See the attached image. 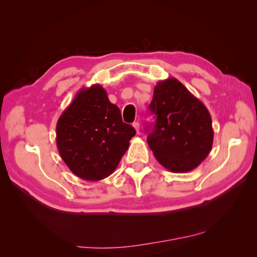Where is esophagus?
Segmentation results:
<instances>
[{
    "label": "esophagus",
    "mask_w": 257,
    "mask_h": 257,
    "mask_svg": "<svg viewBox=\"0 0 257 257\" xmlns=\"http://www.w3.org/2000/svg\"><path fill=\"white\" fill-rule=\"evenodd\" d=\"M133 127L135 128V130H136V133L139 134V128H141V124H139V122H134Z\"/></svg>",
    "instance_id": "obj_1"
}]
</instances>
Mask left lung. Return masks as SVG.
<instances>
[{"mask_svg":"<svg viewBox=\"0 0 257 257\" xmlns=\"http://www.w3.org/2000/svg\"><path fill=\"white\" fill-rule=\"evenodd\" d=\"M156 121L147 127V144L161 165L171 172L197 168L211 152L210 112L176 78L159 81L149 106Z\"/></svg>","mask_w":257,"mask_h":257,"instance_id":"left-lung-1","label":"left lung"}]
</instances>
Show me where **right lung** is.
Listing matches in <instances>:
<instances>
[{
	"label": "right lung",
	"mask_w": 257,
	"mask_h": 257,
	"mask_svg": "<svg viewBox=\"0 0 257 257\" xmlns=\"http://www.w3.org/2000/svg\"><path fill=\"white\" fill-rule=\"evenodd\" d=\"M136 130L101 85L81 88L56 123V146L77 177L98 181L112 175Z\"/></svg>",
	"instance_id": "obj_1"
}]
</instances>
